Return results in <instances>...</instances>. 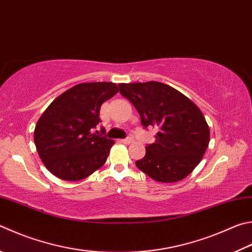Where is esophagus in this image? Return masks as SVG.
<instances>
[{
	"instance_id": "obj_1",
	"label": "esophagus",
	"mask_w": 252,
	"mask_h": 252,
	"mask_svg": "<svg viewBox=\"0 0 252 252\" xmlns=\"http://www.w3.org/2000/svg\"><path fill=\"white\" fill-rule=\"evenodd\" d=\"M132 141H133V140H132V138H130V136H129V138H126V139L121 140L122 143H125V144H130Z\"/></svg>"
}]
</instances>
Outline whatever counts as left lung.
Instances as JSON below:
<instances>
[{
  "label": "left lung",
  "mask_w": 252,
  "mask_h": 252,
  "mask_svg": "<svg viewBox=\"0 0 252 252\" xmlns=\"http://www.w3.org/2000/svg\"><path fill=\"white\" fill-rule=\"evenodd\" d=\"M144 129H158L136 167L154 181L174 183L198 165L209 143V127L198 107L180 91L158 81L119 85Z\"/></svg>",
  "instance_id": "left-lung-1"
}]
</instances>
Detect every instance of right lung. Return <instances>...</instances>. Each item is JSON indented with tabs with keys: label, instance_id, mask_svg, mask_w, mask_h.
<instances>
[{
	"label": "right lung",
	"instance_id": "1",
	"mask_svg": "<svg viewBox=\"0 0 252 252\" xmlns=\"http://www.w3.org/2000/svg\"><path fill=\"white\" fill-rule=\"evenodd\" d=\"M119 91L113 82L76 85L57 97L39 118L34 142L47 170L63 181L88 177L107 161L114 141L94 131L100 107Z\"/></svg>",
	"mask_w": 252,
	"mask_h": 252
}]
</instances>
